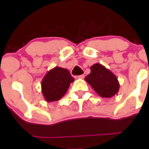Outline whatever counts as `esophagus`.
Returning <instances> with one entry per match:
<instances>
[{
  "label": "esophagus",
  "instance_id": "34e87169",
  "mask_svg": "<svg viewBox=\"0 0 149 149\" xmlns=\"http://www.w3.org/2000/svg\"><path fill=\"white\" fill-rule=\"evenodd\" d=\"M84 77H85V75L82 74V75H79V76H78V77H77V78H78V79H84Z\"/></svg>",
  "mask_w": 149,
  "mask_h": 149
}]
</instances>
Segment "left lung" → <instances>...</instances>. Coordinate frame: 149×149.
<instances>
[{
  "mask_svg": "<svg viewBox=\"0 0 149 149\" xmlns=\"http://www.w3.org/2000/svg\"><path fill=\"white\" fill-rule=\"evenodd\" d=\"M85 80L101 97H112L120 88L117 77L100 63L93 64L91 66V73L85 77Z\"/></svg>",
  "mask_w": 149,
  "mask_h": 149,
  "instance_id": "left-lung-1",
  "label": "left lung"
}]
</instances>
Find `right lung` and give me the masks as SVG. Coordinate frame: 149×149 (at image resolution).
I'll list each match as a JSON object with an SVG mask.
<instances>
[{
  "label": "right lung",
  "instance_id": "right-lung-1",
  "mask_svg": "<svg viewBox=\"0 0 149 149\" xmlns=\"http://www.w3.org/2000/svg\"><path fill=\"white\" fill-rule=\"evenodd\" d=\"M74 78L69 70L55 67L45 75L42 80V93L48 102L57 101L63 97Z\"/></svg>",
  "mask_w": 149,
  "mask_h": 149
}]
</instances>
